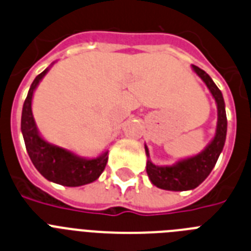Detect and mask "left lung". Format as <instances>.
<instances>
[{"mask_svg": "<svg viewBox=\"0 0 251 251\" xmlns=\"http://www.w3.org/2000/svg\"><path fill=\"white\" fill-rule=\"evenodd\" d=\"M192 71L203 80L208 91L216 102L217 124L215 135L204 149L196 155L178 159L172 165H155L150 160L149 149L145 145L147 152V173L150 182L155 187L165 191H191L198 187L210 176L211 171L216 165L217 159L222 152L227 132V119H226L225 101L221 91L215 84L212 78L201 68L192 65Z\"/></svg>", "mask_w": 251, "mask_h": 251, "instance_id": "8db88e82", "label": "left lung"}]
</instances>
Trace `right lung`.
Segmentation results:
<instances>
[{
	"mask_svg": "<svg viewBox=\"0 0 251 251\" xmlns=\"http://www.w3.org/2000/svg\"><path fill=\"white\" fill-rule=\"evenodd\" d=\"M41 72L30 86L21 113V132L25 147L34 167L50 182L65 187H79L99 179L108 160V150L96 158H86L72 150L49 143L39 131L32 115V97L41 79L50 71L51 65Z\"/></svg>",
	"mask_w": 251,
	"mask_h": 251,
	"instance_id": "1",
	"label": "right lung"
}]
</instances>
